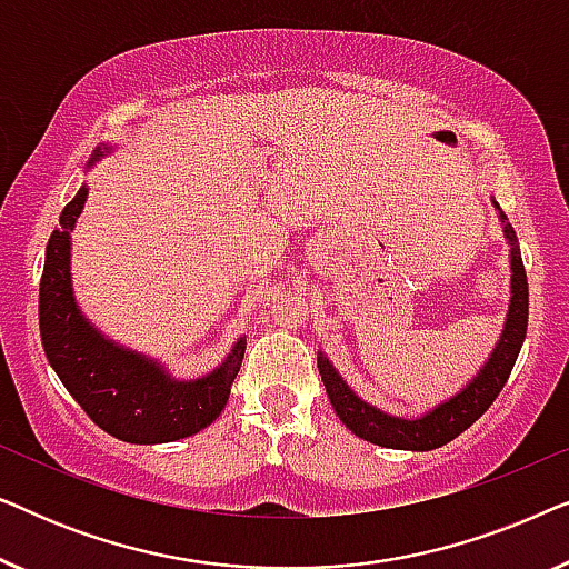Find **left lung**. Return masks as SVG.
<instances>
[{"instance_id": "1", "label": "left lung", "mask_w": 569, "mask_h": 569, "mask_svg": "<svg viewBox=\"0 0 569 569\" xmlns=\"http://www.w3.org/2000/svg\"><path fill=\"white\" fill-rule=\"evenodd\" d=\"M497 207V204H495ZM500 209V207H497ZM500 220L505 222L508 217L500 212ZM505 238L512 246L510 251V308H508V321H505L502 337L497 341L492 357H489L485 368L477 372V378L471 380L463 391H458L453 399L438 403V407L427 411L419 419H401L391 417L386 411L370 407L368 401H362L352 388H349L337 368L326 360L323 355H318V372L329 393L331 407L337 411V417L352 430L357 438L372 442L380 448H396V450H432L440 448L458 438L463 430L477 422L485 411L492 407V401L500 396L502 386L508 383L512 365H516L520 347H523L526 329H528V279L523 269V259H520V248L516 230L510 222H505Z\"/></svg>"}]
</instances>
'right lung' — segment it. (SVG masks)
<instances>
[{
    "label": "right lung",
    "mask_w": 569,
    "mask_h": 569,
    "mask_svg": "<svg viewBox=\"0 0 569 569\" xmlns=\"http://www.w3.org/2000/svg\"><path fill=\"white\" fill-rule=\"evenodd\" d=\"M106 150V147H103ZM100 150L92 154V162ZM88 189L64 207L59 228L46 246L38 292V323L43 352L72 399L92 422L113 438L137 446L173 442L204 430L220 417L230 396L246 339H240L220 368L199 380H176L154 360L129 352L92 329L80 313L69 277V232L80 217Z\"/></svg>",
    "instance_id": "obj_1"
}]
</instances>
